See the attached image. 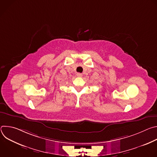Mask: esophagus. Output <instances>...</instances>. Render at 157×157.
Masks as SVG:
<instances>
[{"label":"esophagus","mask_w":157,"mask_h":157,"mask_svg":"<svg viewBox=\"0 0 157 157\" xmlns=\"http://www.w3.org/2000/svg\"><path fill=\"white\" fill-rule=\"evenodd\" d=\"M76 75H77V76H78V77H79V78H80V77H82V75L81 73H78Z\"/></svg>","instance_id":"1"}]
</instances>
